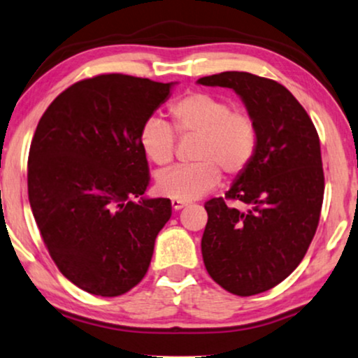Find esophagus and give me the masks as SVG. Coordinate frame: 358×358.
Masks as SVG:
<instances>
[{"mask_svg":"<svg viewBox=\"0 0 358 358\" xmlns=\"http://www.w3.org/2000/svg\"><path fill=\"white\" fill-rule=\"evenodd\" d=\"M171 206H173L174 210H180V208L185 207V202H182V201H173V202H171Z\"/></svg>","mask_w":358,"mask_h":358,"instance_id":"esophagus-1","label":"esophagus"}]
</instances>
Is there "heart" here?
Listing matches in <instances>:
<instances>
[{
    "label": "heart",
    "mask_w": 358,
    "mask_h": 358,
    "mask_svg": "<svg viewBox=\"0 0 358 358\" xmlns=\"http://www.w3.org/2000/svg\"><path fill=\"white\" fill-rule=\"evenodd\" d=\"M171 129L159 118H150L139 129L143 155L156 166L173 161L176 135L194 138L189 166L171 168L156 176V190L173 201L190 202L206 196L227 178H238L257 156L258 124L247 111L234 110L230 101L207 92H190L169 105Z\"/></svg>",
    "instance_id": "1"
}]
</instances>
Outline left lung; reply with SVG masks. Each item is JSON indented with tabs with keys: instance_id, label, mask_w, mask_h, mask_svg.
Segmentation results:
<instances>
[{
	"instance_id": "obj_1",
	"label": "left lung",
	"mask_w": 358,
	"mask_h": 358,
	"mask_svg": "<svg viewBox=\"0 0 358 358\" xmlns=\"http://www.w3.org/2000/svg\"><path fill=\"white\" fill-rule=\"evenodd\" d=\"M197 82L234 88L258 124L252 166L225 197L203 206L208 220L202 257L208 275L224 289L259 294L298 268L317 230L324 199L319 134L303 105L271 78L222 72Z\"/></svg>"
}]
</instances>
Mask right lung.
<instances>
[{
    "label": "right lung",
    "mask_w": 358,
    "mask_h": 358,
    "mask_svg": "<svg viewBox=\"0 0 358 358\" xmlns=\"http://www.w3.org/2000/svg\"><path fill=\"white\" fill-rule=\"evenodd\" d=\"M171 85L123 73L83 78L37 123L27 159L32 215L59 271L90 294L136 286L171 219L169 199L143 197L150 166L138 141Z\"/></svg>",
    "instance_id": "add662e5"
}]
</instances>
